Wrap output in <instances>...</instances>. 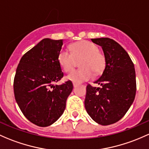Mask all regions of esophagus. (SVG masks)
I'll return each instance as SVG.
<instances>
[{
  "mask_svg": "<svg viewBox=\"0 0 149 149\" xmlns=\"http://www.w3.org/2000/svg\"><path fill=\"white\" fill-rule=\"evenodd\" d=\"M73 87H74V88H76V86H77V84H76V83H73Z\"/></svg>",
  "mask_w": 149,
  "mask_h": 149,
  "instance_id": "34e87169",
  "label": "esophagus"
}]
</instances>
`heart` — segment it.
<instances>
[{
    "label": "heart",
    "mask_w": 149,
    "mask_h": 149,
    "mask_svg": "<svg viewBox=\"0 0 149 149\" xmlns=\"http://www.w3.org/2000/svg\"><path fill=\"white\" fill-rule=\"evenodd\" d=\"M70 52L61 50L58 55V61L65 72H70L80 61V69L68 75L66 79L74 83H81L93 77V72L99 74L106 65V57L98 51L96 45L88 40H81L70 46Z\"/></svg>",
    "instance_id": "heart-1"
}]
</instances>
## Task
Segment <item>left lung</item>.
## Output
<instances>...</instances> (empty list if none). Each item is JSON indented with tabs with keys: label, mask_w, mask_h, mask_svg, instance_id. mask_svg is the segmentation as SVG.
Listing matches in <instances>:
<instances>
[{
	"label": "left lung",
	"mask_w": 149,
	"mask_h": 149,
	"mask_svg": "<svg viewBox=\"0 0 149 149\" xmlns=\"http://www.w3.org/2000/svg\"><path fill=\"white\" fill-rule=\"evenodd\" d=\"M91 40L102 47L106 66L94 81L101 87L87 85L84 104L92 119L107 126L123 118L134 102L136 91L135 68L128 53L116 41L109 38Z\"/></svg>",
	"instance_id": "obj_1"
}]
</instances>
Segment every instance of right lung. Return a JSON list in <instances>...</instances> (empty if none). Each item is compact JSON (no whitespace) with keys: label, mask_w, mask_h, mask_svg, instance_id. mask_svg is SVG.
Instances as JSON below:
<instances>
[{"label":"right lung","mask_w":149,"mask_h":149,"mask_svg":"<svg viewBox=\"0 0 149 149\" xmlns=\"http://www.w3.org/2000/svg\"><path fill=\"white\" fill-rule=\"evenodd\" d=\"M63 40L44 38L23 56L13 81L15 101L28 120L41 127L54 123L65 109L73 90L70 81L54 85L63 77L58 61Z\"/></svg>","instance_id":"right-lung-1"}]
</instances>
